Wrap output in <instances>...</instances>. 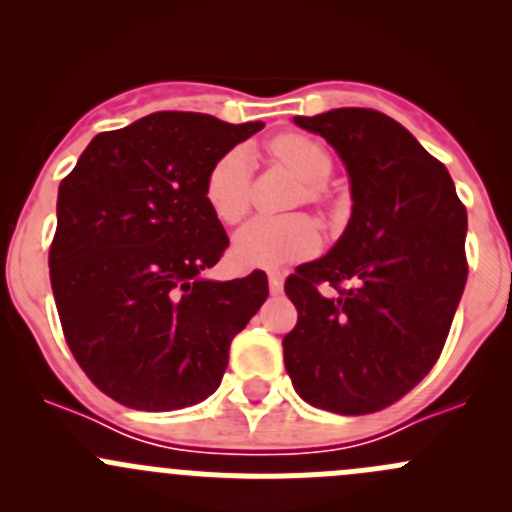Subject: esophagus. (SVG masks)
Segmentation results:
<instances>
[{
	"label": "esophagus",
	"instance_id": "obj_1",
	"mask_svg": "<svg viewBox=\"0 0 512 512\" xmlns=\"http://www.w3.org/2000/svg\"><path fill=\"white\" fill-rule=\"evenodd\" d=\"M267 282H270V292L272 294H280L282 292V285H285V277H282L280 272H270Z\"/></svg>",
	"mask_w": 512,
	"mask_h": 512
}]
</instances>
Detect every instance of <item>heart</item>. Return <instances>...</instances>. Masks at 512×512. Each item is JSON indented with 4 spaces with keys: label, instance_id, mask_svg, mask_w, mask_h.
I'll return each mask as SVG.
<instances>
[{
    "label": "heart",
    "instance_id": "obj_1",
    "mask_svg": "<svg viewBox=\"0 0 512 512\" xmlns=\"http://www.w3.org/2000/svg\"><path fill=\"white\" fill-rule=\"evenodd\" d=\"M272 156L304 183L299 200L322 205L327 200L324 183L332 175V156L322 143L302 133H282L270 143ZM205 200L215 218L225 225L240 223L250 210V156L245 148H232L220 156L205 178ZM322 245L319 227L307 215L289 218H255L235 235L232 252L237 262L262 270L292 265L317 255Z\"/></svg>",
    "mask_w": 512,
    "mask_h": 512
}]
</instances>
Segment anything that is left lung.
<instances>
[{
    "instance_id": "obj_1",
    "label": "left lung",
    "mask_w": 512,
    "mask_h": 512,
    "mask_svg": "<svg viewBox=\"0 0 512 512\" xmlns=\"http://www.w3.org/2000/svg\"><path fill=\"white\" fill-rule=\"evenodd\" d=\"M294 123L339 153L354 205L337 245L285 282L297 307L282 339L287 374L317 409L374 414L443 352L468 280L466 205L446 165L386 113L334 108Z\"/></svg>"
}]
</instances>
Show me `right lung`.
Here are the masks:
<instances>
[{"label": "right lung", "mask_w": 512, "mask_h": 512, "mask_svg": "<svg viewBox=\"0 0 512 512\" xmlns=\"http://www.w3.org/2000/svg\"><path fill=\"white\" fill-rule=\"evenodd\" d=\"M262 126L151 113L98 133L61 180L49 250L61 329L86 376L128 409L208 399L270 294L260 270L203 277L230 245L205 200L208 170Z\"/></svg>", "instance_id": "right-lung-1"}]
</instances>
